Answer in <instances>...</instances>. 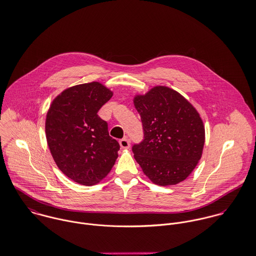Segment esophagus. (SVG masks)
I'll return each mask as SVG.
<instances>
[{
    "label": "esophagus",
    "instance_id": "obj_1",
    "mask_svg": "<svg viewBox=\"0 0 256 256\" xmlns=\"http://www.w3.org/2000/svg\"><path fill=\"white\" fill-rule=\"evenodd\" d=\"M119 143H120V146H121V148H123V149H128L129 147H130V141H129V139L128 138H123V139H121L120 141H119Z\"/></svg>",
    "mask_w": 256,
    "mask_h": 256
}]
</instances>
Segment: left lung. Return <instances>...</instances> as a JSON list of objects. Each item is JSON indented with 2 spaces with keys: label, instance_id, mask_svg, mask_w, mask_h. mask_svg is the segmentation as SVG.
Returning <instances> with one entry per match:
<instances>
[{
  "label": "left lung",
  "instance_id": "8db88e82",
  "mask_svg": "<svg viewBox=\"0 0 256 256\" xmlns=\"http://www.w3.org/2000/svg\"><path fill=\"white\" fill-rule=\"evenodd\" d=\"M134 104L144 139L132 151L144 174L159 186L186 180L200 161L204 144V127L196 110L166 86L136 96Z\"/></svg>",
  "mask_w": 256,
  "mask_h": 256
}]
</instances>
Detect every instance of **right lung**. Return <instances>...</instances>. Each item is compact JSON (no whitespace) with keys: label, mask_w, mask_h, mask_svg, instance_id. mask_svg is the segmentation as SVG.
Masks as SVG:
<instances>
[{"label":"right lung","mask_w":256,"mask_h":256,"mask_svg":"<svg viewBox=\"0 0 256 256\" xmlns=\"http://www.w3.org/2000/svg\"><path fill=\"white\" fill-rule=\"evenodd\" d=\"M112 95L99 82L72 86L52 101L48 112L46 135L52 158L60 170L78 184L100 182L118 157L120 145L97 114Z\"/></svg>","instance_id":"add662e5"}]
</instances>
